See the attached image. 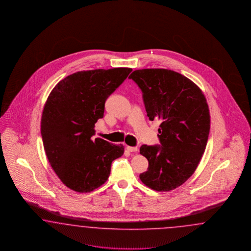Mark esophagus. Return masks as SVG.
<instances>
[{"label": "esophagus", "instance_id": "obj_1", "mask_svg": "<svg viewBox=\"0 0 251 251\" xmlns=\"http://www.w3.org/2000/svg\"><path fill=\"white\" fill-rule=\"evenodd\" d=\"M126 148H127V150H128L129 152H137V151H138V148H137V147H132V146H127Z\"/></svg>", "mask_w": 251, "mask_h": 251}]
</instances>
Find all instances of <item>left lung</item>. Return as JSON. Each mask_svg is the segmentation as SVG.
Returning <instances> with one entry per match:
<instances>
[{
  "label": "left lung",
  "mask_w": 251,
  "mask_h": 251,
  "mask_svg": "<svg viewBox=\"0 0 251 251\" xmlns=\"http://www.w3.org/2000/svg\"><path fill=\"white\" fill-rule=\"evenodd\" d=\"M129 78L143 92L149 120L161 122V145L140 148L149 162L140 179L153 190H174L192 176L205 151L211 123L205 97L189 78L167 69L136 70Z\"/></svg>",
  "instance_id": "obj_1"
}]
</instances>
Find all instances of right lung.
I'll use <instances>...</instances> for the list:
<instances>
[{"label": "right lung", "instance_id": "1", "mask_svg": "<svg viewBox=\"0 0 251 251\" xmlns=\"http://www.w3.org/2000/svg\"><path fill=\"white\" fill-rule=\"evenodd\" d=\"M131 68L77 72L55 85L41 117L46 155L61 182L77 192H90L106 182L112 161L124 152L95 135L104 117L106 99L124 82Z\"/></svg>", "mask_w": 251, "mask_h": 251}]
</instances>
